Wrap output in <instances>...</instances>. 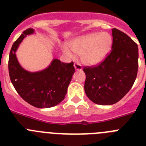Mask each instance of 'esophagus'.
Wrapping results in <instances>:
<instances>
[{
    "label": "esophagus",
    "mask_w": 146,
    "mask_h": 146,
    "mask_svg": "<svg viewBox=\"0 0 146 146\" xmlns=\"http://www.w3.org/2000/svg\"><path fill=\"white\" fill-rule=\"evenodd\" d=\"M74 69H75V70L81 71L82 69V65H81L80 64H79V63H74Z\"/></svg>",
    "instance_id": "esophagus-1"
}]
</instances>
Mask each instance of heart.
Returning a JSON list of instances; mask_svg holds the SVG:
<instances>
[{"label":"heart","mask_w":146,"mask_h":146,"mask_svg":"<svg viewBox=\"0 0 146 146\" xmlns=\"http://www.w3.org/2000/svg\"><path fill=\"white\" fill-rule=\"evenodd\" d=\"M112 43L113 38L110 33H91L72 41L69 47L74 53L80 55L81 60L85 64L95 65L106 57L111 49ZM71 50L67 46L63 47V52L67 57L74 58L75 55Z\"/></svg>","instance_id":"obj_1"}]
</instances>
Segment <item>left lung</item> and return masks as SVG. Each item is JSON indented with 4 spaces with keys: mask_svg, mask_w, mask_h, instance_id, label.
Listing matches in <instances>:
<instances>
[{
    "mask_svg": "<svg viewBox=\"0 0 146 146\" xmlns=\"http://www.w3.org/2000/svg\"><path fill=\"white\" fill-rule=\"evenodd\" d=\"M112 50L96 66H85V91L93 102L110 105L120 101L133 86L138 70V47L129 36L112 30Z\"/></svg>",
    "mask_w": 146,
    "mask_h": 146,
    "instance_id": "obj_1",
    "label": "left lung"
}]
</instances>
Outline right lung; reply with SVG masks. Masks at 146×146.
<instances>
[{
	"mask_svg": "<svg viewBox=\"0 0 146 146\" xmlns=\"http://www.w3.org/2000/svg\"><path fill=\"white\" fill-rule=\"evenodd\" d=\"M33 32L32 28L25 30L13 44L8 64L10 80L18 94L28 104L38 108H52L65 98L75 71L74 63H62L54 59L41 72L25 70L18 63L15 52L23 38Z\"/></svg>",
	"mask_w": 146,
	"mask_h": 146,
	"instance_id": "add662e5",
	"label": "right lung"
}]
</instances>
